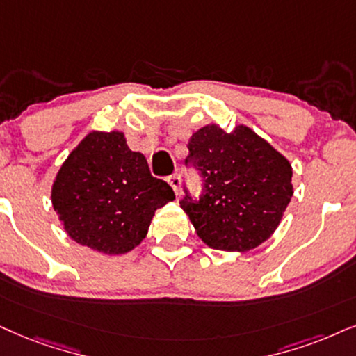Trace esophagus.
I'll use <instances>...</instances> for the list:
<instances>
[{"label":"esophagus","mask_w":356,"mask_h":356,"mask_svg":"<svg viewBox=\"0 0 356 356\" xmlns=\"http://www.w3.org/2000/svg\"><path fill=\"white\" fill-rule=\"evenodd\" d=\"M168 182H169V186L172 187V191H174L175 195H179V192H181V184H182L181 174H172V175H169Z\"/></svg>","instance_id":"esophagus-1"}]
</instances>
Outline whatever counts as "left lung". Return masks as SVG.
<instances>
[{
	"mask_svg": "<svg viewBox=\"0 0 356 356\" xmlns=\"http://www.w3.org/2000/svg\"><path fill=\"white\" fill-rule=\"evenodd\" d=\"M186 165L199 170L202 193L181 200L197 235L210 248L250 251L273 235L292 197L284 156L246 126L225 133L209 124L188 141Z\"/></svg>",
	"mask_w": 356,
	"mask_h": 356,
	"instance_id": "obj_1",
	"label": "left lung"
}]
</instances>
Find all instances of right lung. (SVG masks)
Here are the masks:
<instances>
[{"instance_id": "1", "label": "right lung", "mask_w": 356, "mask_h": 356, "mask_svg": "<svg viewBox=\"0 0 356 356\" xmlns=\"http://www.w3.org/2000/svg\"><path fill=\"white\" fill-rule=\"evenodd\" d=\"M146 157L120 131H93L70 152L52 186V205L72 240L123 254L146 236L154 211L174 200Z\"/></svg>"}]
</instances>
